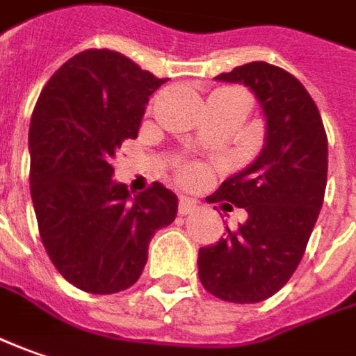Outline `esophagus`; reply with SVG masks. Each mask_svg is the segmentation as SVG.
Returning <instances> with one entry per match:
<instances>
[{
	"label": "esophagus",
	"instance_id": "1",
	"mask_svg": "<svg viewBox=\"0 0 356 356\" xmlns=\"http://www.w3.org/2000/svg\"><path fill=\"white\" fill-rule=\"evenodd\" d=\"M197 209H199V205H197V201H193V199H189L185 195L179 199V215H191Z\"/></svg>",
	"mask_w": 356,
	"mask_h": 356
}]
</instances>
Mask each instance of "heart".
Wrapping results in <instances>:
<instances>
[{
	"label": "heart",
	"mask_w": 356,
	"mask_h": 356,
	"mask_svg": "<svg viewBox=\"0 0 356 356\" xmlns=\"http://www.w3.org/2000/svg\"><path fill=\"white\" fill-rule=\"evenodd\" d=\"M197 177V171H189V173H187V179H195Z\"/></svg>",
	"instance_id": "b5f03b06"
}]
</instances>
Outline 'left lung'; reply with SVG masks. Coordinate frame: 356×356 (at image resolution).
<instances>
[{"label": "left lung", "instance_id": "8db88e82", "mask_svg": "<svg viewBox=\"0 0 356 356\" xmlns=\"http://www.w3.org/2000/svg\"><path fill=\"white\" fill-rule=\"evenodd\" d=\"M249 87L265 115V145L227 177L209 203L247 211L237 231L199 249V279L217 299L259 302L273 297L301 263L327 187L329 143L315 101L281 67L253 61L215 77Z\"/></svg>", "mask_w": 356, "mask_h": 356}]
</instances>
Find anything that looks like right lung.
<instances>
[{
    "label": "right lung",
    "mask_w": 356,
    "mask_h": 356,
    "mask_svg": "<svg viewBox=\"0 0 356 356\" xmlns=\"http://www.w3.org/2000/svg\"><path fill=\"white\" fill-rule=\"evenodd\" d=\"M165 81L117 51L87 49L55 71L33 109L29 185L39 235L55 269L81 291L111 295L137 283L153 235L177 217L173 191L161 183L129 191L111 165Z\"/></svg>",
    "instance_id": "1"
}]
</instances>
